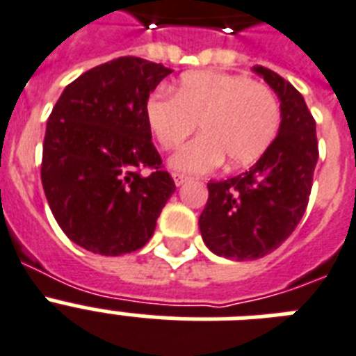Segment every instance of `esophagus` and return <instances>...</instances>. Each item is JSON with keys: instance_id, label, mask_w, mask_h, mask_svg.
<instances>
[{"instance_id": "esophagus-1", "label": "esophagus", "mask_w": 356, "mask_h": 356, "mask_svg": "<svg viewBox=\"0 0 356 356\" xmlns=\"http://www.w3.org/2000/svg\"><path fill=\"white\" fill-rule=\"evenodd\" d=\"M188 181H190L188 175H183V173H173V183H175V186H183V184L188 183Z\"/></svg>"}]
</instances>
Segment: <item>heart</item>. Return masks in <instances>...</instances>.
I'll return each instance as SVG.
<instances>
[{"mask_svg": "<svg viewBox=\"0 0 356 356\" xmlns=\"http://www.w3.org/2000/svg\"><path fill=\"white\" fill-rule=\"evenodd\" d=\"M146 120L164 149L175 148L199 122L201 135L170 159L173 170L212 172L228 159L230 168L256 163L280 131L278 97L265 83L241 74L193 71L183 74L172 95H152Z\"/></svg>", "mask_w": 356, "mask_h": 356, "instance_id": "heart-1", "label": "heart"}]
</instances>
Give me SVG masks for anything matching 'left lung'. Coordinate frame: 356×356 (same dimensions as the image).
Instances as JSON below:
<instances>
[{
  "mask_svg": "<svg viewBox=\"0 0 356 356\" xmlns=\"http://www.w3.org/2000/svg\"><path fill=\"white\" fill-rule=\"evenodd\" d=\"M252 71L280 98V131L245 173L208 183L199 218L203 241L213 254L236 261L258 259L280 247L300 223L318 161L316 122L293 83L270 69Z\"/></svg>",
  "mask_w": 356,
  "mask_h": 356,
  "instance_id": "obj_1",
  "label": "left lung"
}]
</instances>
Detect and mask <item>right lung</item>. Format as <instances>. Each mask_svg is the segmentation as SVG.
Listing matches in <instances>:
<instances>
[{
	"instance_id": "add662e5",
	"label": "right lung",
	"mask_w": 356,
	"mask_h": 356,
	"mask_svg": "<svg viewBox=\"0 0 356 356\" xmlns=\"http://www.w3.org/2000/svg\"><path fill=\"white\" fill-rule=\"evenodd\" d=\"M170 73L143 58H117L69 83L49 117L43 192L63 234L89 252L143 248L175 192L146 120L149 93ZM143 168L154 172L143 176Z\"/></svg>"
}]
</instances>
